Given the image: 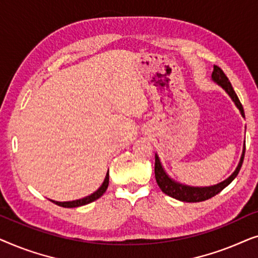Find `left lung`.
Segmentation results:
<instances>
[{"instance_id":"obj_1","label":"left lung","mask_w":258,"mask_h":258,"mask_svg":"<svg viewBox=\"0 0 258 258\" xmlns=\"http://www.w3.org/2000/svg\"><path fill=\"white\" fill-rule=\"evenodd\" d=\"M211 79H213L214 82H216L218 86H221L225 91H227V94L231 97V100L234 101L236 107H237L238 110L241 111V115L244 117V110H243L242 103L239 102L237 95H236L234 88L231 86L230 81H229L228 77L225 76L223 70H222L220 67L214 66V72L211 74ZM244 154L245 142L244 146H243L241 160H239V163L237 165V168L235 169V171L232 172L227 179H224L223 182L210 186H190L174 181V179L169 177L167 172L164 171V169L161 164L160 158H158L156 154L155 155V178H156V182L158 186H160V189L165 194V195L170 196L172 199L182 201V202H202V201L209 200L215 195H217V194L221 192L225 186H228L232 181H234L236 176L238 175L239 170H241L243 160H244Z\"/></svg>"}]
</instances>
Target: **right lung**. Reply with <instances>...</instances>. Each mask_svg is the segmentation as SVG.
I'll use <instances>...</instances> for the list:
<instances>
[{
	"instance_id": "obj_1",
	"label": "right lung",
	"mask_w": 258,
	"mask_h": 258,
	"mask_svg": "<svg viewBox=\"0 0 258 258\" xmlns=\"http://www.w3.org/2000/svg\"><path fill=\"white\" fill-rule=\"evenodd\" d=\"M108 185H109V170L107 172V175H105V178H104L103 183H102V185L96 190V191L91 194V195L83 197V199H81V200L69 201V202H57V201H52V200H50V201L52 203L57 204V206L63 207V208H76V207H81V206H86V204H89L91 202H94V201H96L97 199H100V197L105 192Z\"/></svg>"
}]
</instances>
